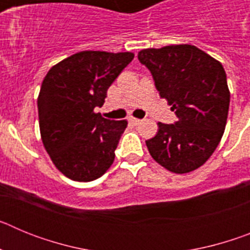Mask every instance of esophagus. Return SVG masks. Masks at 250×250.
Masks as SVG:
<instances>
[{"label":"esophagus","mask_w":250,"mask_h":250,"mask_svg":"<svg viewBox=\"0 0 250 250\" xmlns=\"http://www.w3.org/2000/svg\"><path fill=\"white\" fill-rule=\"evenodd\" d=\"M127 120H129L130 123H131V124H134V125H138V124H140V123H141V120H140V119L132 118V116H130V118L127 119Z\"/></svg>","instance_id":"esophagus-1"}]
</instances>
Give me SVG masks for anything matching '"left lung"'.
I'll list each match as a JSON object with an SVG mask.
<instances>
[{
	"mask_svg": "<svg viewBox=\"0 0 250 250\" xmlns=\"http://www.w3.org/2000/svg\"><path fill=\"white\" fill-rule=\"evenodd\" d=\"M138 57L178 116L175 124H158V134L146 140L150 155L171 173H190L210 158L224 134L230 103L224 67L187 43L144 48Z\"/></svg>",
	"mask_w": 250,
	"mask_h": 250,
	"instance_id": "left-lung-1",
	"label": "left lung"
}]
</instances>
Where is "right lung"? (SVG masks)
Returning a JSON list of instances; mask_svg holds the SVG:
<instances>
[{
    "label": "right lung",
    "mask_w": 250,
    "mask_h": 250,
    "mask_svg": "<svg viewBox=\"0 0 250 250\" xmlns=\"http://www.w3.org/2000/svg\"><path fill=\"white\" fill-rule=\"evenodd\" d=\"M132 59V52L81 51L52 66L43 79L37 98L41 139L68 179L91 182L114 163L127 121L107 120L94 110Z\"/></svg>",
    "instance_id": "obj_1"
}]
</instances>
